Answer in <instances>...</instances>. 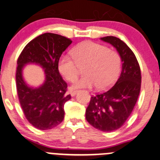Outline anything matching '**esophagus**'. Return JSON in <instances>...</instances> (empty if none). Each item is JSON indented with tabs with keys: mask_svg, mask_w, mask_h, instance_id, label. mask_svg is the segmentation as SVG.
<instances>
[{
	"mask_svg": "<svg viewBox=\"0 0 160 160\" xmlns=\"http://www.w3.org/2000/svg\"><path fill=\"white\" fill-rule=\"evenodd\" d=\"M77 93H78V91H72V92H71V95L72 97H74L76 95Z\"/></svg>",
	"mask_w": 160,
	"mask_h": 160,
	"instance_id": "esophagus-1",
	"label": "esophagus"
}]
</instances>
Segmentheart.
Instances as JSON below:
<instances>
[{"label": "heart", "mask_w": 160, "mask_h": 160, "mask_svg": "<svg viewBox=\"0 0 160 160\" xmlns=\"http://www.w3.org/2000/svg\"><path fill=\"white\" fill-rule=\"evenodd\" d=\"M73 59L62 56L58 62V70L66 80L73 82L83 68L85 74L73 84V89L92 88L104 90L114 83L120 71L121 58L117 51L92 41L79 43L72 50Z\"/></svg>", "instance_id": "heart-1"}]
</instances>
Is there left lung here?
<instances>
[{
  "instance_id": "left-lung-1",
  "label": "left lung",
  "mask_w": 160,
  "mask_h": 160,
  "mask_svg": "<svg viewBox=\"0 0 160 160\" xmlns=\"http://www.w3.org/2000/svg\"><path fill=\"white\" fill-rule=\"evenodd\" d=\"M101 40L117 49L122 62V71L113 87L91 97L86 119L97 129L113 132L125 123L136 104L141 90V69L135 54L120 38L107 36Z\"/></svg>"
}]
</instances>
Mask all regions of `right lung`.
<instances>
[{"label":"right lung","instance_id":"obj_1","mask_svg":"<svg viewBox=\"0 0 160 160\" xmlns=\"http://www.w3.org/2000/svg\"><path fill=\"white\" fill-rule=\"evenodd\" d=\"M71 43L65 37L45 33L29 42L18 58L16 80L20 105L28 121L38 129H51L63 121L64 105L71 95L65 94L68 86L58 62ZM29 63L44 69L45 81L38 88L29 86L23 79V69Z\"/></svg>","mask_w":160,"mask_h":160}]
</instances>
